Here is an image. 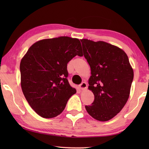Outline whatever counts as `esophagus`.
Returning a JSON list of instances; mask_svg holds the SVG:
<instances>
[{"instance_id": "esophagus-1", "label": "esophagus", "mask_w": 149, "mask_h": 149, "mask_svg": "<svg viewBox=\"0 0 149 149\" xmlns=\"http://www.w3.org/2000/svg\"><path fill=\"white\" fill-rule=\"evenodd\" d=\"M79 89L81 90H83L84 89H86L87 88V84L85 83V82H83L79 86Z\"/></svg>"}]
</instances>
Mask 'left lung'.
I'll list each match as a JSON object with an SVG mask.
<instances>
[{"mask_svg":"<svg viewBox=\"0 0 149 149\" xmlns=\"http://www.w3.org/2000/svg\"><path fill=\"white\" fill-rule=\"evenodd\" d=\"M84 56L90 66L88 89L94 95L88 114L101 122L113 118L127 103L134 72L126 53L102 41L82 39Z\"/></svg>","mask_w":149,"mask_h":149,"instance_id":"1","label":"left lung"}]
</instances>
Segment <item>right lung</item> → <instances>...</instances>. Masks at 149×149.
<instances>
[{
  "label": "right lung",
  "mask_w": 149,
  "mask_h": 149,
  "mask_svg": "<svg viewBox=\"0 0 149 149\" xmlns=\"http://www.w3.org/2000/svg\"><path fill=\"white\" fill-rule=\"evenodd\" d=\"M77 55L83 56L79 40L60 36L38 41L22 58V92L40 116L51 118L60 115L76 93L66 77L68 63Z\"/></svg>",
  "instance_id": "add662e5"
}]
</instances>
